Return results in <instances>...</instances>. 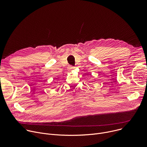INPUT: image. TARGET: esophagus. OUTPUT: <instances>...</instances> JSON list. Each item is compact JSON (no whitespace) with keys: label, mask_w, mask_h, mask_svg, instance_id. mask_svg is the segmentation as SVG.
I'll list each match as a JSON object with an SVG mask.
<instances>
[{"label":"esophagus","mask_w":147,"mask_h":147,"mask_svg":"<svg viewBox=\"0 0 147 147\" xmlns=\"http://www.w3.org/2000/svg\"><path fill=\"white\" fill-rule=\"evenodd\" d=\"M69 69H70V70H73V69H75V67H74V66H70V67H69Z\"/></svg>","instance_id":"obj_1"}]
</instances>
